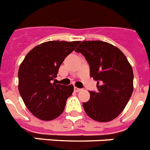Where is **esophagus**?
I'll list each match as a JSON object with an SVG mask.
<instances>
[{"mask_svg":"<svg viewBox=\"0 0 150 150\" xmlns=\"http://www.w3.org/2000/svg\"><path fill=\"white\" fill-rule=\"evenodd\" d=\"M81 90H82V89L79 88H77V87H75V88H74V91H75V92H79V91H81Z\"/></svg>","mask_w":150,"mask_h":150,"instance_id":"esophagus-1","label":"esophagus"}]
</instances>
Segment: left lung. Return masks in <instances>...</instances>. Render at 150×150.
<instances>
[{
  "label": "left lung",
  "instance_id": "1",
  "mask_svg": "<svg viewBox=\"0 0 150 150\" xmlns=\"http://www.w3.org/2000/svg\"><path fill=\"white\" fill-rule=\"evenodd\" d=\"M90 65V76L98 81V91H89L83 103L87 115L98 122L115 119L127 104L133 91L131 65L123 52L112 44L100 40L84 41L75 50Z\"/></svg>",
  "mask_w": 150,
  "mask_h": 150
}]
</instances>
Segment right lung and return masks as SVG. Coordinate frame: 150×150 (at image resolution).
Instances as JSON below:
<instances>
[{
  "mask_svg": "<svg viewBox=\"0 0 150 150\" xmlns=\"http://www.w3.org/2000/svg\"><path fill=\"white\" fill-rule=\"evenodd\" d=\"M80 41H48L35 46L25 56L18 71V89L31 114L42 120L59 117L74 86L52 83L60 65Z\"/></svg>",
  "mask_w": 150,
  "mask_h": 150,
  "instance_id": "1",
  "label": "right lung"
}]
</instances>
